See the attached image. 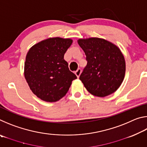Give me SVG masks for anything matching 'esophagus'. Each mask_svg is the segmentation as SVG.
Segmentation results:
<instances>
[{"label": "esophagus", "instance_id": "esophagus-1", "mask_svg": "<svg viewBox=\"0 0 147 147\" xmlns=\"http://www.w3.org/2000/svg\"><path fill=\"white\" fill-rule=\"evenodd\" d=\"M81 73H82V70L80 69H77V71L75 72V74L76 75V76L78 77V78H79V76H80V75Z\"/></svg>", "mask_w": 147, "mask_h": 147}]
</instances>
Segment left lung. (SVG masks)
<instances>
[{
  "label": "left lung",
  "mask_w": 147,
  "mask_h": 147,
  "mask_svg": "<svg viewBox=\"0 0 147 147\" xmlns=\"http://www.w3.org/2000/svg\"><path fill=\"white\" fill-rule=\"evenodd\" d=\"M88 61L80 80L93 95L104 97L112 94L123 82L126 71L123 54L115 45L104 39H80Z\"/></svg>",
  "instance_id": "1"
}]
</instances>
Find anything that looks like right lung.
<instances>
[{
  "instance_id": "obj_1",
  "label": "right lung",
  "mask_w": 147,
  "mask_h": 147,
  "mask_svg": "<svg viewBox=\"0 0 147 147\" xmlns=\"http://www.w3.org/2000/svg\"><path fill=\"white\" fill-rule=\"evenodd\" d=\"M71 39L51 38L32 46L24 63V77L34 94L53 102L65 95L76 76L63 59Z\"/></svg>"
}]
</instances>
